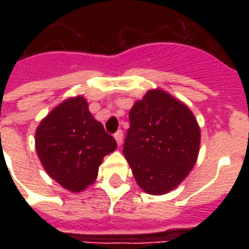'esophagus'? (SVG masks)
<instances>
[{"label":"esophagus","mask_w":249,"mask_h":249,"mask_svg":"<svg viewBox=\"0 0 249 249\" xmlns=\"http://www.w3.org/2000/svg\"><path fill=\"white\" fill-rule=\"evenodd\" d=\"M114 139L117 141V144L121 145V144H123V130H117V132L114 133Z\"/></svg>","instance_id":"34e87169"}]
</instances>
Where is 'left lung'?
Masks as SVG:
<instances>
[{
  "instance_id": "8db88e82",
  "label": "left lung",
  "mask_w": 249,
  "mask_h": 249,
  "mask_svg": "<svg viewBox=\"0 0 249 249\" xmlns=\"http://www.w3.org/2000/svg\"><path fill=\"white\" fill-rule=\"evenodd\" d=\"M198 146L193 113L164 90L146 92L130 109L123 153L146 193L164 195L178 187L195 165Z\"/></svg>"
}]
</instances>
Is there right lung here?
<instances>
[{"instance_id":"1","label":"right lung","mask_w":249,"mask_h":249,"mask_svg":"<svg viewBox=\"0 0 249 249\" xmlns=\"http://www.w3.org/2000/svg\"><path fill=\"white\" fill-rule=\"evenodd\" d=\"M116 148L113 136L93 119L81 96L56 107L36 132V151L45 171L71 192L92 184L103 159Z\"/></svg>"}]
</instances>
